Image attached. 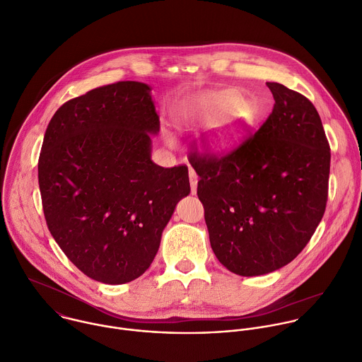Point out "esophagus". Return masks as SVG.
<instances>
[{"label":"esophagus","instance_id":"34e87169","mask_svg":"<svg viewBox=\"0 0 362 362\" xmlns=\"http://www.w3.org/2000/svg\"><path fill=\"white\" fill-rule=\"evenodd\" d=\"M189 185H191V194H197V185H198V175L194 170H189Z\"/></svg>","mask_w":362,"mask_h":362}]
</instances>
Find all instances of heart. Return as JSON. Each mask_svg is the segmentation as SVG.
Instances as JSON below:
<instances>
[{
	"label": "heart",
	"mask_w": 362,
	"mask_h": 362,
	"mask_svg": "<svg viewBox=\"0 0 362 362\" xmlns=\"http://www.w3.org/2000/svg\"><path fill=\"white\" fill-rule=\"evenodd\" d=\"M239 102V96L235 92L223 90L204 95L188 110L187 117L192 122L214 123L222 117L226 112L233 109ZM236 106V105H235ZM237 107V106H236ZM249 119L247 112L242 105L235 108V119L216 126L206 137V147L211 151H223L232 147L240 134V123Z\"/></svg>",
	"instance_id": "heart-1"
}]
</instances>
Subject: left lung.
<instances>
[{
	"label": "left lung",
	"instance_id": "1",
	"mask_svg": "<svg viewBox=\"0 0 362 362\" xmlns=\"http://www.w3.org/2000/svg\"><path fill=\"white\" fill-rule=\"evenodd\" d=\"M274 106L260 129L225 154L199 153L211 247L239 276H260L290 263L308 243L327 205L329 144L314 105L267 82Z\"/></svg>",
	"mask_w": 362,
	"mask_h": 362
}]
</instances>
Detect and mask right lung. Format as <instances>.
Instances as JSON below:
<instances>
[{"mask_svg": "<svg viewBox=\"0 0 362 362\" xmlns=\"http://www.w3.org/2000/svg\"><path fill=\"white\" fill-rule=\"evenodd\" d=\"M140 82H116L64 103L45 132L38 181L48 229L86 276L123 284L154 260L188 167L151 161L160 119Z\"/></svg>", "mask_w": 362, "mask_h": 362, "instance_id": "add662e5", "label": "right lung"}]
</instances>
